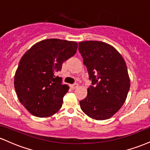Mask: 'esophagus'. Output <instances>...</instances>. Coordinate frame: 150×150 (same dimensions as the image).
I'll return each instance as SVG.
<instances>
[{
	"label": "esophagus",
	"mask_w": 150,
	"mask_h": 150,
	"mask_svg": "<svg viewBox=\"0 0 150 150\" xmlns=\"http://www.w3.org/2000/svg\"><path fill=\"white\" fill-rule=\"evenodd\" d=\"M77 87H78V84H77V83H75V84H73V85H70V87H71L72 89H75V88H77Z\"/></svg>",
	"instance_id": "34e87169"
}]
</instances>
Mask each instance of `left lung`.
Masks as SVG:
<instances>
[{
	"mask_svg": "<svg viewBox=\"0 0 150 150\" xmlns=\"http://www.w3.org/2000/svg\"><path fill=\"white\" fill-rule=\"evenodd\" d=\"M79 51L92 84L80 101L81 109L92 119H108L128 96L130 80L125 62L113 46L99 41L80 42Z\"/></svg>",
	"mask_w": 150,
	"mask_h": 150,
	"instance_id": "1",
	"label": "left lung"
}]
</instances>
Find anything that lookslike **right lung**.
<instances>
[{"mask_svg": "<svg viewBox=\"0 0 150 150\" xmlns=\"http://www.w3.org/2000/svg\"><path fill=\"white\" fill-rule=\"evenodd\" d=\"M75 42L58 39L36 43L22 56L14 77L20 102L31 114L46 118L61 109L69 87L56 76L64 61L76 53Z\"/></svg>", "mask_w": 150, "mask_h": 150, "instance_id": "right-lung-1", "label": "right lung"}]
</instances>
